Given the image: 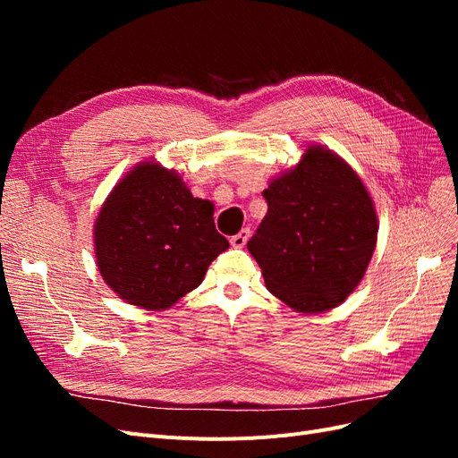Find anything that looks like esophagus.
Returning a JSON list of instances; mask_svg holds the SVG:
<instances>
[{
	"label": "esophagus",
	"mask_w": 458,
	"mask_h": 458,
	"mask_svg": "<svg viewBox=\"0 0 458 458\" xmlns=\"http://www.w3.org/2000/svg\"><path fill=\"white\" fill-rule=\"evenodd\" d=\"M248 237H250V227H244V229H241L237 234H233V237H231V246L242 248V246L246 244Z\"/></svg>",
	"instance_id": "obj_1"
}]
</instances>
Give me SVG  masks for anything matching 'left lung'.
<instances>
[{
    "label": "left lung",
    "instance_id": "left-lung-1",
    "mask_svg": "<svg viewBox=\"0 0 458 458\" xmlns=\"http://www.w3.org/2000/svg\"><path fill=\"white\" fill-rule=\"evenodd\" d=\"M263 199L267 216L246 246L269 293L300 313L336 308L377 246V212L361 179L335 152L311 147Z\"/></svg>",
    "mask_w": 458,
    "mask_h": 458
}]
</instances>
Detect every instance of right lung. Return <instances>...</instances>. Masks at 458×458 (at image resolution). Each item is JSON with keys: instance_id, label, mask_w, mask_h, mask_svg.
I'll return each instance as SVG.
<instances>
[{"instance_id": "1", "label": "right lung", "mask_w": 458, "mask_h": 458, "mask_svg": "<svg viewBox=\"0 0 458 458\" xmlns=\"http://www.w3.org/2000/svg\"><path fill=\"white\" fill-rule=\"evenodd\" d=\"M227 248L214 204L192 197L174 170L152 162L122 179L95 221L101 276L122 300L145 310L174 306Z\"/></svg>"}]
</instances>
